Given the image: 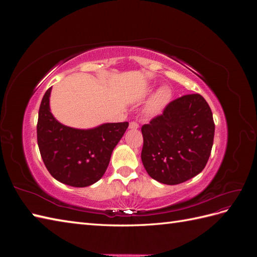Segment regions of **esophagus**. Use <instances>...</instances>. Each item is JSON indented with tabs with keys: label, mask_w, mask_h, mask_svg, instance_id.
Segmentation results:
<instances>
[{
	"label": "esophagus",
	"mask_w": 257,
	"mask_h": 257,
	"mask_svg": "<svg viewBox=\"0 0 257 257\" xmlns=\"http://www.w3.org/2000/svg\"><path fill=\"white\" fill-rule=\"evenodd\" d=\"M131 130H137L139 127V124L137 122H131L130 123V126H128Z\"/></svg>",
	"instance_id": "34e87169"
}]
</instances>
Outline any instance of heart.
Returning a JSON list of instances; mask_svg holds the SVG:
<instances>
[{"instance_id":"heart-1","label":"heart","mask_w":257,"mask_h":257,"mask_svg":"<svg viewBox=\"0 0 257 257\" xmlns=\"http://www.w3.org/2000/svg\"><path fill=\"white\" fill-rule=\"evenodd\" d=\"M169 99H170V93L168 89L166 88L159 89L157 92H155V94L151 98L149 104H148L147 111L150 114L159 113L169 102Z\"/></svg>"}]
</instances>
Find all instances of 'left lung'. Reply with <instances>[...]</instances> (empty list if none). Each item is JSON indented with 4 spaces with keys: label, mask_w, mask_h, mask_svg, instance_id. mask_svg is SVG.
<instances>
[{
    "label": "left lung",
    "mask_w": 257,
    "mask_h": 257,
    "mask_svg": "<svg viewBox=\"0 0 257 257\" xmlns=\"http://www.w3.org/2000/svg\"><path fill=\"white\" fill-rule=\"evenodd\" d=\"M142 161L154 180L175 185L203 172L211 153L214 122L206 99L189 94L169 103L142 127Z\"/></svg>",
    "instance_id": "left-lung-1"
}]
</instances>
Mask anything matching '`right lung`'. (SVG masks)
<instances>
[{
	"label": "right lung",
	"mask_w": 257,
	"mask_h": 257,
	"mask_svg": "<svg viewBox=\"0 0 257 257\" xmlns=\"http://www.w3.org/2000/svg\"><path fill=\"white\" fill-rule=\"evenodd\" d=\"M51 89L45 93L38 111L37 144L42 159L56 180L85 188L104 176L128 122L103 123L92 128L64 125L51 113Z\"/></svg>",
	"instance_id": "add662e5"
}]
</instances>
